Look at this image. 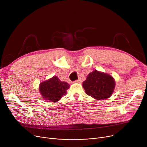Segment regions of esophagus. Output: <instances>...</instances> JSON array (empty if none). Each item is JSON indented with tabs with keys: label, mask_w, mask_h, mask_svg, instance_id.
Returning <instances> with one entry per match:
<instances>
[{
	"label": "esophagus",
	"mask_w": 147,
	"mask_h": 147,
	"mask_svg": "<svg viewBox=\"0 0 147 147\" xmlns=\"http://www.w3.org/2000/svg\"><path fill=\"white\" fill-rule=\"evenodd\" d=\"M75 82H77V83H81L82 82V80H81V78H79L78 80H76V81H75Z\"/></svg>",
	"instance_id": "1"
}]
</instances>
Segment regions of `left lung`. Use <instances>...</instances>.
<instances>
[{"mask_svg": "<svg viewBox=\"0 0 147 147\" xmlns=\"http://www.w3.org/2000/svg\"><path fill=\"white\" fill-rule=\"evenodd\" d=\"M115 84L112 76L95 70L87 76L82 82V87L88 95L96 100H103L111 96Z\"/></svg>", "mask_w": 147, "mask_h": 147, "instance_id": "1", "label": "left lung"}]
</instances>
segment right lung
I'll list each match as a JSON object with an SVG mask.
<instances>
[{"label": "right lung", "mask_w": 147, "mask_h": 147, "mask_svg": "<svg viewBox=\"0 0 147 147\" xmlns=\"http://www.w3.org/2000/svg\"><path fill=\"white\" fill-rule=\"evenodd\" d=\"M70 85L66 82L61 81L54 76L53 77L39 84V91L43 99L47 102H56L66 95Z\"/></svg>", "instance_id": "obj_1"}]
</instances>
